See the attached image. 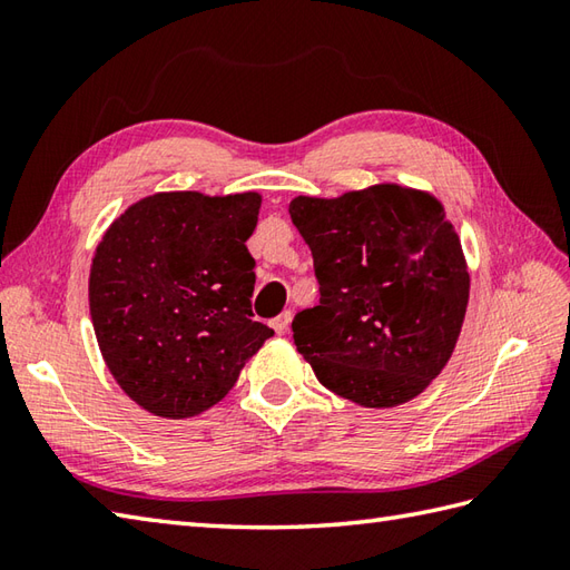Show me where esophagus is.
<instances>
[{"instance_id": "1", "label": "esophagus", "mask_w": 570, "mask_h": 570, "mask_svg": "<svg viewBox=\"0 0 570 570\" xmlns=\"http://www.w3.org/2000/svg\"><path fill=\"white\" fill-rule=\"evenodd\" d=\"M288 325H292V311H284L282 316H276L272 321V328H274L276 335H284L288 331Z\"/></svg>"}]
</instances>
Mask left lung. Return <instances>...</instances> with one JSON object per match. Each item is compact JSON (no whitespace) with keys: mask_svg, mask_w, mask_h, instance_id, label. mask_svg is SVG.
Returning <instances> with one entry per match:
<instances>
[{"mask_svg":"<svg viewBox=\"0 0 570 570\" xmlns=\"http://www.w3.org/2000/svg\"><path fill=\"white\" fill-rule=\"evenodd\" d=\"M288 215L321 284V304L292 323L298 353L325 390L360 406L411 402L451 360L468 308V264L443 205L380 184L298 196Z\"/></svg>","mask_w":570,"mask_h":570,"instance_id":"left-lung-1","label":"left lung"}]
</instances>
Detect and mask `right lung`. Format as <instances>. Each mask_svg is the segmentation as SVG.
<instances>
[{"instance_id":"right-lung-1","label":"right lung","mask_w":570,"mask_h":570,"mask_svg":"<svg viewBox=\"0 0 570 570\" xmlns=\"http://www.w3.org/2000/svg\"><path fill=\"white\" fill-rule=\"evenodd\" d=\"M262 196L154 193L107 227L90 266V316L107 370L154 416L188 419L233 390L274 331L254 321L245 242Z\"/></svg>"}]
</instances>
